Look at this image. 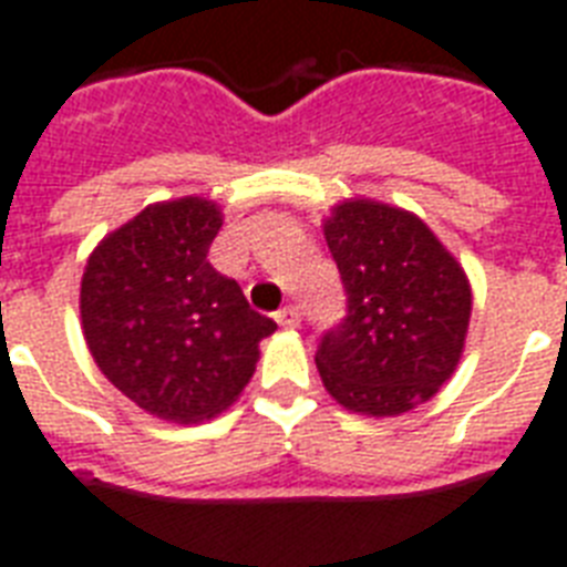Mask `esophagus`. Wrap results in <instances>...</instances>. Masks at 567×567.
Here are the masks:
<instances>
[{
    "label": "esophagus",
    "mask_w": 567,
    "mask_h": 567,
    "mask_svg": "<svg viewBox=\"0 0 567 567\" xmlns=\"http://www.w3.org/2000/svg\"><path fill=\"white\" fill-rule=\"evenodd\" d=\"M276 323L285 327V330H293V327L300 323V309H297V306H285V309L276 312Z\"/></svg>",
    "instance_id": "34e87169"
}]
</instances>
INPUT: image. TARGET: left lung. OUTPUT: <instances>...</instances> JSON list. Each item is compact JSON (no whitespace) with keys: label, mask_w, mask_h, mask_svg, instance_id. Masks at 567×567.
I'll use <instances>...</instances> for the list:
<instances>
[{"label":"left lung","mask_w":567,"mask_h":567,"mask_svg":"<svg viewBox=\"0 0 567 567\" xmlns=\"http://www.w3.org/2000/svg\"><path fill=\"white\" fill-rule=\"evenodd\" d=\"M323 237L348 291V318L315 353L327 392L360 416H401L455 374L473 315L464 267L413 210L344 198Z\"/></svg>","instance_id":"left-lung-1"}]
</instances>
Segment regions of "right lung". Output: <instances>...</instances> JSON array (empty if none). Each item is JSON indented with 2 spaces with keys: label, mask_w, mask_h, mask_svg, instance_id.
I'll return each mask as SVG.
<instances>
[{
  "label": "right lung",
  "mask_w": 567,
  "mask_h": 567,
  "mask_svg": "<svg viewBox=\"0 0 567 567\" xmlns=\"http://www.w3.org/2000/svg\"><path fill=\"white\" fill-rule=\"evenodd\" d=\"M219 228L210 198L154 202L103 237L82 270V336L97 369L163 422L196 425L231 408L276 330L207 261Z\"/></svg>",
  "instance_id": "1"
}]
</instances>
